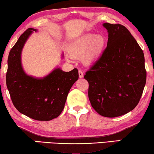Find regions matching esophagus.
<instances>
[{"mask_svg": "<svg viewBox=\"0 0 154 154\" xmlns=\"http://www.w3.org/2000/svg\"><path fill=\"white\" fill-rule=\"evenodd\" d=\"M79 78H83V75H84L83 72L81 70L79 71Z\"/></svg>", "mask_w": 154, "mask_h": 154, "instance_id": "esophagus-1", "label": "esophagus"}]
</instances>
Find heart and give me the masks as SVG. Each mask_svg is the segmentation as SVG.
<instances>
[{
  "mask_svg": "<svg viewBox=\"0 0 154 154\" xmlns=\"http://www.w3.org/2000/svg\"><path fill=\"white\" fill-rule=\"evenodd\" d=\"M106 44L104 35L88 33L72 42L69 50L72 58H81L84 64L91 65L102 55Z\"/></svg>",
  "mask_w": 154,
  "mask_h": 154,
  "instance_id": "b5f03b06",
  "label": "heart"
}]
</instances>
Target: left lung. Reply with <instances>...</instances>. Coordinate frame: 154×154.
Masks as SVG:
<instances>
[{"label": "left lung", "mask_w": 154, "mask_h": 154, "mask_svg": "<svg viewBox=\"0 0 154 154\" xmlns=\"http://www.w3.org/2000/svg\"><path fill=\"white\" fill-rule=\"evenodd\" d=\"M108 31L106 48L86 71L88 97L94 110L114 118L133 110L146 80L144 55L137 42L121 24H103Z\"/></svg>", "instance_id": "1"}]
</instances>
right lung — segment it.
Here are the masks:
<instances>
[{"label": "right lung", "mask_w": 154, "mask_h": 154, "mask_svg": "<svg viewBox=\"0 0 154 154\" xmlns=\"http://www.w3.org/2000/svg\"><path fill=\"white\" fill-rule=\"evenodd\" d=\"M33 31L36 32L37 29L25 31L10 50L6 84L12 103L21 113L37 121H47L62 113L69 90L79 79V71L75 68L69 72L56 68L43 78L27 75L23 69L21 54Z\"/></svg>", "instance_id": "add662e5"}]
</instances>
